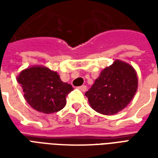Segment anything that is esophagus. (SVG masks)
I'll list each match as a JSON object with an SVG mask.
<instances>
[{
  "label": "esophagus",
  "instance_id": "obj_1",
  "mask_svg": "<svg viewBox=\"0 0 158 158\" xmlns=\"http://www.w3.org/2000/svg\"><path fill=\"white\" fill-rule=\"evenodd\" d=\"M79 89L81 90V91H83V92H85L86 89H87V87H86V85H81L79 86Z\"/></svg>",
  "mask_w": 158,
  "mask_h": 158
}]
</instances>
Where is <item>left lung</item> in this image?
Returning a JSON list of instances; mask_svg holds the SVG:
<instances>
[{
	"label": "left lung",
	"instance_id": "left-lung-1",
	"mask_svg": "<svg viewBox=\"0 0 158 158\" xmlns=\"http://www.w3.org/2000/svg\"><path fill=\"white\" fill-rule=\"evenodd\" d=\"M138 89L135 69L128 62L115 60L106 67L85 94L91 108L104 115L116 114L132 101Z\"/></svg>",
	"mask_w": 158,
	"mask_h": 158
}]
</instances>
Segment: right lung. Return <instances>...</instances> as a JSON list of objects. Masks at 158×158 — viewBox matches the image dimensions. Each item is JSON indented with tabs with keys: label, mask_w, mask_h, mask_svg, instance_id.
<instances>
[{
	"label": "right lung",
	"mask_w": 158,
	"mask_h": 158,
	"mask_svg": "<svg viewBox=\"0 0 158 158\" xmlns=\"http://www.w3.org/2000/svg\"><path fill=\"white\" fill-rule=\"evenodd\" d=\"M23 91V97L29 106L40 113H56L66 106V97L73 88L62 82L57 73L36 65L23 69L17 76Z\"/></svg>",
	"instance_id": "1"
}]
</instances>
